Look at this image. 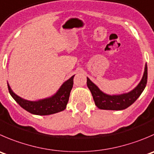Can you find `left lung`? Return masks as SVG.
Listing matches in <instances>:
<instances>
[{"mask_svg": "<svg viewBox=\"0 0 154 154\" xmlns=\"http://www.w3.org/2000/svg\"><path fill=\"white\" fill-rule=\"evenodd\" d=\"M147 81V66L145 64L143 77L138 86L127 93L120 95H107L102 91L87 77L88 88L93 97L94 101L97 107L101 110H120L127 108L132 105L144 91Z\"/></svg>", "mask_w": 154, "mask_h": 154, "instance_id": "obj_1", "label": "left lung"}]
</instances>
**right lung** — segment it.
I'll return each mask as SVG.
<instances>
[{"label": "right lung", "mask_w": 154, "mask_h": 154, "mask_svg": "<svg viewBox=\"0 0 154 154\" xmlns=\"http://www.w3.org/2000/svg\"><path fill=\"white\" fill-rule=\"evenodd\" d=\"M74 76L68 79L61 86L59 90L53 95L37 101H28L21 98L13 92L8 86L9 92L13 99L25 110L36 115H50L62 111L66 108L70 93L74 84Z\"/></svg>", "instance_id": "add662e5"}]
</instances>
